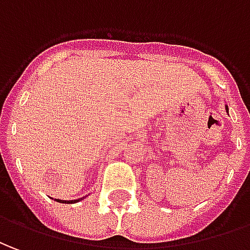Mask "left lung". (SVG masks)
Listing matches in <instances>:
<instances>
[{"label": "left lung", "instance_id": "8db88e82", "mask_svg": "<svg viewBox=\"0 0 250 250\" xmlns=\"http://www.w3.org/2000/svg\"><path fill=\"white\" fill-rule=\"evenodd\" d=\"M226 110H229V108H227V107H226Z\"/></svg>", "mask_w": 250, "mask_h": 250}]
</instances>
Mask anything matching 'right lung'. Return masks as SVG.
<instances>
[{"label":"right lung","instance_id":"1","mask_svg":"<svg viewBox=\"0 0 250 250\" xmlns=\"http://www.w3.org/2000/svg\"><path fill=\"white\" fill-rule=\"evenodd\" d=\"M57 201H60V203H62L63 200H58V199H56ZM75 201H77V200H72V201H68V203H75ZM63 203H66V201H63Z\"/></svg>","mask_w":250,"mask_h":250}]
</instances>
